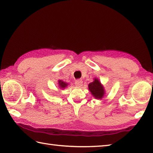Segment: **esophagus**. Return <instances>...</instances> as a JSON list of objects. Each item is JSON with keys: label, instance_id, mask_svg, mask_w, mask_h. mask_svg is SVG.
Wrapping results in <instances>:
<instances>
[{"label": "esophagus", "instance_id": "esophagus-1", "mask_svg": "<svg viewBox=\"0 0 153 153\" xmlns=\"http://www.w3.org/2000/svg\"><path fill=\"white\" fill-rule=\"evenodd\" d=\"M75 84H76V85L77 86V87L82 86V85H83V81L82 79H77L76 81V82H75Z\"/></svg>", "mask_w": 153, "mask_h": 153}]
</instances>
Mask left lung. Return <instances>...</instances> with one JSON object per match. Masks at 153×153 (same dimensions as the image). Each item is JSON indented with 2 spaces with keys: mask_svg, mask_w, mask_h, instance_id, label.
<instances>
[{
  "mask_svg": "<svg viewBox=\"0 0 153 153\" xmlns=\"http://www.w3.org/2000/svg\"><path fill=\"white\" fill-rule=\"evenodd\" d=\"M89 89L93 97H95L96 99H101L105 94V91H104L102 85L97 79L89 84Z\"/></svg>",
  "mask_w": 153,
  "mask_h": 153,
  "instance_id": "obj_1",
  "label": "left lung"
}]
</instances>
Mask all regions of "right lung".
I'll use <instances>...</instances> for the list:
<instances>
[{
    "label": "right lung",
    "mask_w": 153,
    "mask_h": 153,
    "mask_svg": "<svg viewBox=\"0 0 153 153\" xmlns=\"http://www.w3.org/2000/svg\"><path fill=\"white\" fill-rule=\"evenodd\" d=\"M58 84H59V86L60 87H62V88H64V87H66L68 85L67 83L62 82V81H61V80L58 81Z\"/></svg>",
    "instance_id": "obj_1"
}]
</instances>
